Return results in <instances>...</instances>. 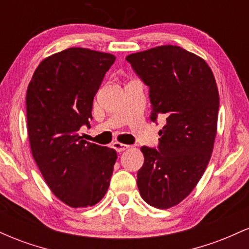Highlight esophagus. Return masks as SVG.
Returning <instances> with one entry per match:
<instances>
[{"label":"esophagus","mask_w":249,"mask_h":249,"mask_svg":"<svg viewBox=\"0 0 249 249\" xmlns=\"http://www.w3.org/2000/svg\"><path fill=\"white\" fill-rule=\"evenodd\" d=\"M112 147L115 148L117 152H123V151L127 150L128 147H130V145H126V144H122V142H115L112 144Z\"/></svg>","instance_id":"esophagus-1"}]
</instances>
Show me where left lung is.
<instances>
[{
    "instance_id": "obj_1",
    "label": "left lung",
    "mask_w": 249,
    "mask_h": 249,
    "mask_svg": "<svg viewBox=\"0 0 249 249\" xmlns=\"http://www.w3.org/2000/svg\"><path fill=\"white\" fill-rule=\"evenodd\" d=\"M150 88L151 121L165 117L158 150L142 146L137 173L142 198L156 208L178 205L206 170L216 136L219 92L201 57L177 45H161L126 57Z\"/></svg>"
}]
</instances>
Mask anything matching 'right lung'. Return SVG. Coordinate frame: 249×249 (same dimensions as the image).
<instances>
[{"mask_svg":"<svg viewBox=\"0 0 249 249\" xmlns=\"http://www.w3.org/2000/svg\"><path fill=\"white\" fill-rule=\"evenodd\" d=\"M116 57L69 48L39 63L27 90L34 159L55 196L70 207L93 206L107 193L117 153L78 134L90 126L93 97Z\"/></svg>","mask_w":249,"mask_h":249,"instance_id":"1","label":"right lung"}]
</instances>
